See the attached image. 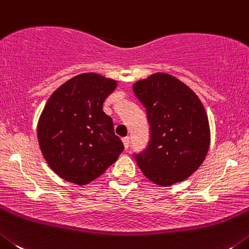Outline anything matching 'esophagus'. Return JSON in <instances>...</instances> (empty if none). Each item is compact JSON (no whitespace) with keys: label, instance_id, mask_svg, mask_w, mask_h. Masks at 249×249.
Returning a JSON list of instances; mask_svg holds the SVG:
<instances>
[{"label":"esophagus","instance_id":"esophagus-1","mask_svg":"<svg viewBox=\"0 0 249 249\" xmlns=\"http://www.w3.org/2000/svg\"><path fill=\"white\" fill-rule=\"evenodd\" d=\"M122 140H123V145H124V147L125 149H127V147H129V144H130V139L127 138V136H125V138H123Z\"/></svg>","mask_w":249,"mask_h":249}]
</instances>
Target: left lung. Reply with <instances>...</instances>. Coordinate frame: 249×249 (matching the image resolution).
<instances>
[{
  "instance_id": "obj_1",
  "label": "left lung",
  "mask_w": 249,
  "mask_h": 249,
  "mask_svg": "<svg viewBox=\"0 0 249 249\" xmlns=\"http://www.w3.org/2000/svg\"><path fill=\"white\" fill-rule=\"evenodd\" d=\"M146 108L151 140L135 156L145 178L162 187L182 182L202 165L211 144L206 109L187 84L167 73L134 83Z\"/></svg>"
}]
</instances>
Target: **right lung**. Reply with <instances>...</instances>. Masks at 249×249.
Instances as JSON below:
<instances>
[{"label": "right lung", "instance_id": "right-lung-1", "mask_svg": "<svg viewBox=\"0 0 249 249\" xmlns=\"http://www.w3.org/2000/svg\"><path fill=\"white\" fill-rule=\"evenodd\" d=\"M118 82L98 73L71 78L48 98L37 124L39 149L60 178L88 185L113 165L124 150L113 120L103 111Z\"/></svg>", "mask_w": 249, "mask_h": 249}]
</instances>
